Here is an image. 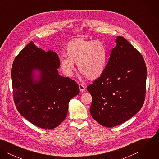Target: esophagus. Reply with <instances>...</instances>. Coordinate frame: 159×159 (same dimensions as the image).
<instances>
[{
  "mask_svg": "<svg viewBox=\"0 0 159 159\" xmlns=\"http://www.w3.org/2000/svg\"><path fill=\"white\" fill-rule=\"evenodd\" d=\"M79 88H80V90L81 92H83L86 89V87L82 84H79Z\"/></svg>",
  "mask_w": 159,
  "mask_h": 159,
  "instance_id": "1",
  "label": "esophagus"
}]
</instances>
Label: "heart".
Here are the masks:
<instances>
[{"mask_svg":"<svg viewBox=\"0 0 159 159\" xmlns=\"http://www.w3.org/2000/svg\"><path fill=\"white\" fill-rule=\"evenodd\" d=\"M66 57L60 59V66L64 74L73 75L77 63L78 70L90 80H95L104 73L108 62L105 45L99 40H87L78 38L69 42L65 48Z\"/></svg>","mask_w":159,"mask_h":159,"instance_id":"heart-1","label":"heart"}]
</instances>
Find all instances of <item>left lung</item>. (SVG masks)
Masks as SVG:
<instances>
[{"label":"left lung","mask_w":159,"mask_h":159,"mask_svg":"<svg viewBox=\"0 0 159 159\" xmlns=\"http://www.w3.org/2000/svg\"><path fill=\"white\" fill-rule=\"evenodd\" d=\"M104 73L87 88L92 101V117L113 127L132 117L145 98L147 68L142 55L123 37L117 36Z\"/></svg>","instance_id":"8db88e82"}]
</instances>
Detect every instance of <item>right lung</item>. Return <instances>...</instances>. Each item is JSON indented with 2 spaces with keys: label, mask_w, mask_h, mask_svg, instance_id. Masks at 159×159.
Wrapping results in <instances>:
<instances>
[{
  "label": "right lung",
  "mask_w": 159,
  "mask_h": 159,
  "mask_svg": "<svg viewBox=\"0 0 159 159\" xmlns=\"http://www.w3.org/2000/svg\"><path fill=\"white\" fill-rule=\"evenodd\" d=\"M59 66L55 52H46L33 42L21 50L12 65L16 107L24 118L42 129L59 126L67 116L70 100L80 93L74 80L59 74ZM36 71L39 72L37 78Z\"/></svg>",
  "instance_id": "obj_1"
}]
</instances>
